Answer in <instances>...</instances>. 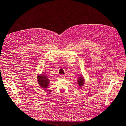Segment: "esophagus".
I'll use <instances>...</instances> for the list:
<instances>
[{
    "label": "esophagus",
    "mask_w": 126,
    "mask_h": 126,
    "mask_svg": "<svg viewBox=\"0 0 126 126\" xmlns=\"http://www.w3.org/2000/svg\"><path fill=\"white\" fill-rule=\"evenodd\" d=\"M60 78H61V79H64L65 77L64 75H61V76H60Z\"/></svg>",
    "instance_id": "obj_1"
}]
</instances>
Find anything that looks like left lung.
Here are the masks:
<instances>
[{
    "label": "left lung",
    "instance_id": "left-lung-1",
    "mask_svg": "<svg viewBox=\"0 0 126 126\" xmlns=\"http://www.w3.org/2000/svg\"><path fill=\"white\" fill-rule=\"evenodd\" d=\"M85 83V80L83 77L82 76L79 77L77 79V84L80 87L83 86Z\"/></svg>",
    "mask_w": 126,
    "mask_h": 126
}]
</instances>
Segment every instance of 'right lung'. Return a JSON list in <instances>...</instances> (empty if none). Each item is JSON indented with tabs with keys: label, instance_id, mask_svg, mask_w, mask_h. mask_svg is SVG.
Instances as JSON below:
<instances>
[{
	"label": "right lung",
	"instance_id": "right-lung-1",
	"mask_svg": "<svg viewBox=\"0 0 126 126\" xmlns=\"http://www.w3.org/2000/svg\"><path fill=\"white\" fill-rule=\"evenodd\" d=\"M37 81L38 84L41 87V88L45 90L48 87L49 84L50 80L48 79V77L45 74H42L41 75L38 74L37 76Z\"/></svg>",
	"mask_w": 126,
	"mask_h": 126
}]
</instances>
